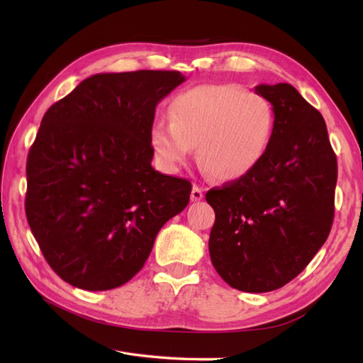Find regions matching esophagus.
<instances>
[{
	"label": "esophagus",
	"mask_w": 363,
	"mask_h": 363,
	"mask_svg": "<svg viewBox=\"0 0 363 363\" xmlns=\"http://www.w3.org/2000/svg\"><path fill=\"white\" fill-rule=\"evenodd\" d=\"M190 198H191V201H201V199L204 198V191H203V189H201V187H198V186H194V189H191Z\"/></svg>",
	"instance_id": "esophagus-1"
}]
</instances>
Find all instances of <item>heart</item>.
<instances>
[{"instance_id": "heart-1", "label": "heart", "mask_w": 363, "mask_h": 363, "mask_svg": "<svg viewBox=\"0 0 363 363\" xmlns=\"http://www.w3.org/2000/svg\"><path fill=\"white\" fill-rule=\"evenodd\" d=\"M274 109L268 99L235 84H203L177 95L169 121L150 129L154 156L168 172L198 146V160L218 179H238L256 168L272 143Z\"/></svg>"}]
</instances>
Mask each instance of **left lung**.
<instances>
[{"instance_id": "obj_1", "label": "left lung", "mask_w": 363, "mask_h": 363, "mask_svg": "<svg viewBox=\"0 0 363 363\" xmlns=\"http://www.w3.org/2000/svg\"><path fill=\"white\" fill-rule=\"evenodd\" d=\"M276 125L260 164L211 189L215 211L209 252L230 287L264 293L284 287L309 265L334 221L337 157L323 115L290 84H260Z\"/></svg>"}]
</instances>
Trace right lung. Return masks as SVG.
I'll list each match as a JSON object with an SVG mask.
<instances>
[{
    "label": "right lung",
    "instance_id": "obj_1",
    "mask_svg": "<svg viewBox=\"0 0 363 363\" xmlns=\"http://www.w3.org/2000/svg\"><path fill=\"white\" fill-rule=\"evenodd\" d=\"M179 72L99 73L43 115L26 162L25 211L60 279L111 290L140 272L191 184L151 167L150 129Z\"/></svg>",
    "mask_w": 363,
    "mask_h": 363
}]
</instances>
